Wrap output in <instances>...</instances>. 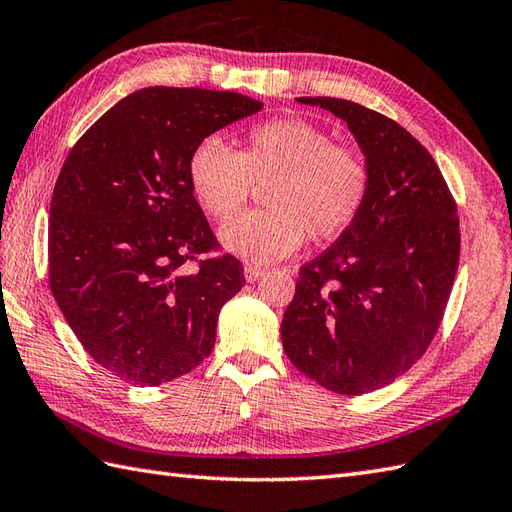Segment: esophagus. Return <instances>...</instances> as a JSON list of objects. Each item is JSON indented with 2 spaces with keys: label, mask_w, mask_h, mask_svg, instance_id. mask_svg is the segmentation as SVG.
Returning a JSON list of instances; mask_svg holds the SVG:
<instances>
[{
  "label": "esophagus",
  "mask_w": 512,
  "mask_h": 512,
  "mask_svg": "<svg viewBox=\"0 0 512 512\" xmlns=\"http://www.w3.org/2000/svg\"><path fill=\"white\" fill-rule=\"evenodd\" d=\"M261 275H264V268L261 266H257V264H246L244 266V277H246V281H257Z\"/></svg>",
  "instance_id": "34e87169"
}]
</instances>
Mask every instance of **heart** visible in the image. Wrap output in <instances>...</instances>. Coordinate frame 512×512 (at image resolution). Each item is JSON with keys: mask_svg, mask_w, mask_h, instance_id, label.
<instances>
[{"mask_svg": "<svg viewBox=\"0 0 512 512\" xmlns=\"http://www.w3.org/2000/svg\"><path fill=\"white\" fill-rule=\"evenodd\" d=\"M189 185L200 207L218 222H229L266 187L264 205L222 229L227 251L268 264L312 242H329L347 231L371 187V172L360 152L334 144L327 130L279 117L244 135L237 150L207 137L189 154Z\"/></svg>", "mask_w": 512, "mask_h": 512, "instance_id": "heart-1", "label": "heart"}]
</instances>
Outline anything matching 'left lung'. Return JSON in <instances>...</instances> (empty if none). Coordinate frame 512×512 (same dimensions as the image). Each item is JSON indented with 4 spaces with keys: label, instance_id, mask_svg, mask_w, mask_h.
<instances>
[{
    "label": "left lung",
    "instance_id": "1",
    "mask_svg": "<svg viewBox=\"0 0 512 512\" xmlns=\"http://www.w3.org/2000/svg\"><path fill=\"white\" fill-rule=\"evenodd\" d=\"M296 100L347 122L371 187L351 227L301 268L283 351L327 390L364 395L406 373L441 327L460 257L456 200L395 120L349 100Z\"/></svg>",
    "mask_w": 512,
    "mask_h": 512
}]
</instances>
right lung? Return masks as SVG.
Listing matches in <instances>:
<instances>
[{
    "mask_svg": "<svg viewBox=\"0 0 512 512\" xmlns=\"http://www.w3.org/2000/svg\"><path fill=\"white\" fill-rule=\"evenodd\" d=\"M261 109L233 91L148 87L69 150L50 207V288L85 351L124 382H172L211 353L222 305L246 279L233 255H209L220 244L187 161Z\"/></svg>",
    "mask_w": 512,
    "mask_h": 512,
    "instance_id": "right-lung-1",
    "label": "right lung"
}]
</instances>
